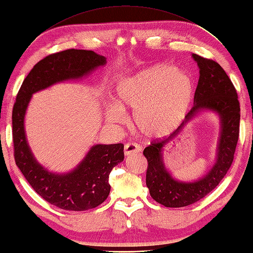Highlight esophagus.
Returning a JSON list of instances; mask_svg holds the SVG:
<instances>
[{
    "mask_svg": "<svg viewBox=\"0 0 253 253\" xmlns=\"http://www.w3.org/2000/svg\"><path fill=\"white\" fill-rule=\"evenodd\" d=\"M142 150V147L135 143H126L125 145V155L130 156L134 153H139Z\"/></svg>",
    "mask_w": 253,
    "mask_h": 253,
    "instance_id": "34e87169",
    "label": "esophagus"
}]
</instances>
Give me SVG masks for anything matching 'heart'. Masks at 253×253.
Segmentation results:
<instances>
[{
	"label": "heart",
	"mask_w": 253,
	"mask_h": 253,
	"mask_svg": "<svg viewBox=\"0 0 253 253\" xmlns=\"http://www.w3.org/2000/svg\"><path fill=\"white\" fill-rule=\"evenodd\" d=\"M195 94V81L187 71L158 64L126 78L116 84L117 104L106 108L111 123H126L125 109L134 111L138 132L148 139L169 136L186 117Z\"/></svg>",
	"instance_id": "obj_1"
}]
</instances>
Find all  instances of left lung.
<instances>
[{
  "mask_svg": "<svg viewBox=\"0 0 253 253\" xmlns=\"http://www.w3.org/2000/svg\"><path fill=\"white\" fill-rule=\"evenodd\" d=\"M199 67V80L194 96V106L169 137L157 139L144 149L148 162L146 185L154 200L168 208H181L197 203L214 189L231 168L239 136L240 106L236 88L226 72L216 61L193 54ZM216 112L221 120L217 161L206 176L194 182H181L165 169L162 157L164 146L183 129L199 112Z\"/></svg>",
  "mask_w": 253,
  "mask_h": 253,
  "instance_id": "left-lung-1",
  "label": "left lung"
}]
</instances>
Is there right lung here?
I'll list each match as a JSON object with an SVG mask.
<instances>
[{
    "label": "right lung",
    "mask_w": 253,
    "mask_h": 253,
    "mask_svg": "<svg viewBox=\"0 0 253 253\" xmlns=\"http://www.w3.org/2000/svg\"><path fill=\"white\" fill-rule=\"evenodd\" d=\"M106 64V57L93 50L66 49L39 61L22 82L14 104L13 142L17 167L36 193L63 210L85 211L107 199L112 168L125 159L123 144H97L68 173L47 171L36 160L25 133V116L33 93L55 83L81 79Z\"/></svg>",
    "instance_id": "obj_1"
}]
</instances>
